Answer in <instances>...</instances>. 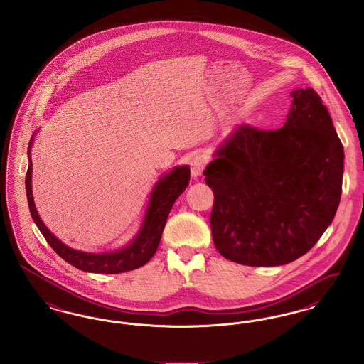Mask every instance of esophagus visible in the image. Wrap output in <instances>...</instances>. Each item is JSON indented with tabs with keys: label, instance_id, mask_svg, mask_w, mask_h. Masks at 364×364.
<instances>
[{
	"label": "esophagus",
	"instance_id": "34e87169",
	"mask_svg": "<svg viewBox=\"0 0 364 364\" xmlns=\"http://www.w3.org/2000/svg\"><path fill=\"white\" fill-rule=\"evenodd\" d=\"M206 160L203 155H196L193 160H191V163H190V171H191V175L194 176V178H197V176H200V175L203 174V171H204V168H205Z\"/></svg>",
	"mask_w": 364,
	"mask_h": 364
}]
</instances>
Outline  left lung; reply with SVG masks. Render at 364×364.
<instances>
[{"label": "left lung", "mask_w": 364, "mask_h": 364, "mask_svg": "<svg viewBox=\"0 0 364 364\" xmlns=\"http://www.w3.org/2000/svg\"><path fill=\"white\" fill-rule=\"evenodd\" d=\"M284 127L242 125L204 170L213 191V243L224 258L279 267L307 253L341 198L344 151L313 88L291 92Z\"/></svg>", "instance_id": "1"}]
</instances>
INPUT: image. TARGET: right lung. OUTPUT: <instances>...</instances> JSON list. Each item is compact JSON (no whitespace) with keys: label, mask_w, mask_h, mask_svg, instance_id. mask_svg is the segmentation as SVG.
<instances>
[{"label":"right lung","mask_w":364,"mask_h":364,"mask_svg":"<svg viewBox=\"0 0 364 364\" xmlns=\"http://www.w3.org/2000/svg\"><path fill=\"white\" fill-rule=\"evenodd\" d=\"M32 141L33 139H31L30 146H28L30 164L26 175L27 200H28L32 219L41 230L42 235L48 240L51 249L68 264L73 265L75 268L80 270L91 272V273L117 274V273L133 270L145 265L158 250L160 237L163 234L168 213L174 205L175 200L189 185V167L188 166L175 167L168 174L159 179L158 183L152 190L141 228L127 246L121 250L111 252V253H85V252L68 247L58 237H54L48 231V227L41 220L36 212L31 189L32 161L30 154H31Z\"/></svg>","instance_id":"right-lung-1"}]
</instances>
